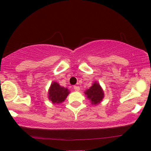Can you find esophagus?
<instances>
[{"label": "esophagus", "instance_id": "34e87169", "mask_svg": "<svg viewBox=\"0 0 151 151\" xmlns=\"http://www.w3.org/2000/svg\"><path fill=\"white\" fill-rule=\"evenodd\" d=\"M73 88H74V90H75V91H79V90H80L79 86H74Z\"/></svg>", "mask_w": 151, "mask_h": 151}]
</instances>
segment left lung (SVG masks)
Masks as SVG:
<instances>
[{
	"instance_id": "1",
	"label": "left lung",
	"mask_w": 151,
	"mask_h": 151,
	"mask_svg": "<svg viewBox=\"0 0 151 151\" xmlns=\"http://www.w3.org/2000/svg\"><path fill=\"white\" fill-rule=\"evenodd\" d=\"M87 97L91 101L92 104L96 105L104 98V92L99 83H94L89 89L85 92Z\"/></svg>"
}]
</instances>
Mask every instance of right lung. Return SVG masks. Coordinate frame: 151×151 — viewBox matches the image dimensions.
Listing matches in <instances>:
<instances>
[{
    "label": "right lung",
    "instance_id": "obj_1",
    "mask_svg": "<svg viewBox=\"0 0 151 151\" xmlns=\"http://www.w3.org/2000/svg\"><path fill=\"white\" fill-rule=\"evenodd\" d=\"M69 93L68 88L61 87L57 82H54L49 90V99L53 104H60L64 101Z\"/></svg>",
    "mask_w": 151,
    "mask_h": 151
}]
</instances>
